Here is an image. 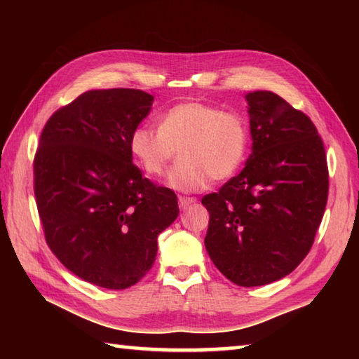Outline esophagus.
I'll return each instance as SVG.
<instances>
[{
  "mask_svg": "<svg viewBox=\"0 0 359 359\" xmlns=\"http://www.w3.org/2000/svg\"><path fill=\"white\" fill-rule=\"evenodd\" d=\"M194 202H196L194 197H185V196H179V205H180V208H182V210L188 208L189 205H193Z\"/></svg>",
  "mask_w": 359,
  "mask_h": 359,
  "instance_id": "34e87169",
  "label": "esophagus"
}]
</instances>
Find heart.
Instances as JSON below:
<instances>
[{
    "mask_svg": "<svg viewBox=\"0 0 359 359\" xmlns=\"http://www.w3.org/2000/svg\"><path fill=\"white\" fill-rule=\"evenodd\" d=\"M248 143V121L241 112L201 102L174 104L158 117V128L140 125L129 137V149L151 177H160L180 152L166 184L182 193L201 191L211 179H230L245 160Z\"/></svg>",
    "mask_w": 359,
    "mask_h": 359,
    "instance_id": "obj_1",
    "label": "heart"
}]
</instances>
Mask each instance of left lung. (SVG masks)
<instances>
[{
  "instance_id": "1",
  "label": "left lung",
  "mask_w": 359,
  "mask_h": 359,
  "mask_svg": "<svg viewBox=\"0 0 359 359\" xmlns=\"http://www.w3.org/2000/svg\"><path fill=\"white\" fill-rule=\"evenodd\" d=\"M253 152L203 196L205 248L226 279L257 287L292 273L313 245L329 196L321 135L309 116L270 90L247 97Z\"/></svg>"
}]
</instances>
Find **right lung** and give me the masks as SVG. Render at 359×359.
I'll list each match as a JSON object with an SVG mask.
<instances>
[{"instance_id": "right-lung-1", "label": "right lung", "mask_w": 359, "mask_h": 359, "mask_svg": "<svg viewBox=\"0 0 359 359\" xmlns=\"http://www.w3.org/2000/svg\"><path fill=\"white\" fill-rule=\"evenodd\" d=\"M154 97L97 89L52 114L34 158L44 238L67 270L90 284H137L157 255V236L179 216L177 196L133 163L129 137Z\"/></svg>"}]
</instances>
